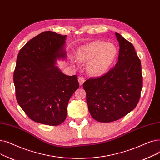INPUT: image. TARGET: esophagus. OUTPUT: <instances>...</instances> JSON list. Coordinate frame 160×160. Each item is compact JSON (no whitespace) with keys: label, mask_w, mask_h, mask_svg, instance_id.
Wrapping results in <instances>:
<instances>
[{"label":"esophagus","mask_w":160,"mask_h":160,"mask_svg":"<svg viewBox=\"0 0 160 160\" xmlns=\"http://www.w3.org/2000/svg\"><path fill=\"white\" fill-rule=\"evenodd\" d=\"M78 80L79 84H80V86H82V85L83 84V82H85V79H84V78L82 77H79L78 78Z\"/></svg>","instance_id":"obj_1"}]
</instances>
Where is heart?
Instances as JSON below:
<instances>
[{
  "mask_svg": "<svg viewBox=\"0 0 160 160\" xmlns=\"http://www.w3.org/2000/svg\"><path fill=\"white\" fill-rule=\"evenodd\" d=\"M117 50L111 43L95 41L80 47L76 54L78 62L87 63L88 72L95 77L106 74L117 58Z\"/></svg>",
  "mask_w": 160,
  "mask_h": 160,
  "instance_id": "heart-1",
  "label": "heart"
}]
</instances>
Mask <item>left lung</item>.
<instances>
[{
  "label": "left lung",
  "mask_w": 160,
  "mask_h": 160,
  "mask_svg": "<svg viewBox=\"0 0 160 160\" xmlns=\"http://www.w3.org/2000/svg\"><path fill=\"white\" fill-rule=\"evenodd\" d=\"M118 62L101 77L89 78L83 84L89 112L96 121L110 122L118 120L137 106L142 89L141 61L135 48L118 33Z\"/></svg>",
  "instance_id": "left-lung-1"
}]
</instances>
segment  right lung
I'll list each match as a JSON object with an SVG mask.
<instances>
[{
    "label": "right lung",
    "instance_id": "right-lung-1",
    "mask_svg": "<svg viewBox=\"0 0 160 160\" xmlns=\"http://www.w3.org/2000/svg\"><path fill=\"white\" fill-rule=\"evenodd\" d=\"M66 38L51 31L42 32L28 41L17 58V100L30 119L41 124H62L69 100L79 88L77 76L65 74L56 65L57 60L66 59Z\"/></svg>",
    "mask_w": 160,
    "mask_h": 160
}]
</instances>
